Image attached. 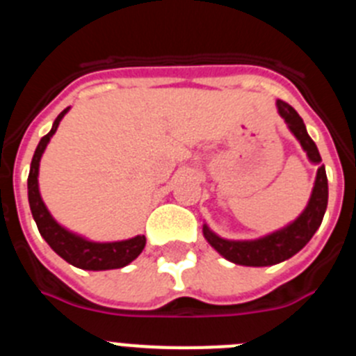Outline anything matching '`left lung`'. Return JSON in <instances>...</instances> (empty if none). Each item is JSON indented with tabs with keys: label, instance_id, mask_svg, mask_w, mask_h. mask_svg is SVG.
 Returning <instances> with one entry per match:
<instances>
[{
	"label": "left lung",
	"instance_id": "obj_1",
	"mask_svg": "<svg viewBox=\"0 0 356 356\" xmlns=\"http://www.w3.org/2000/svg\"><path fill=\"white\" fill-rule=\"evenodd\" d=\"M276 106H278L280 115L289 124V130L294 134L296 139L300 140L301 147L307 151L308 159L314 163H319V151H317L316 143L307 134V128H305V122L300 118V114L282 99L276 102ZM326 205H328V178H326L325 165L319 163L316 184H314L312 196H310L307 209L289 226L271 235L257 238V241H226V238H221L219 235L210 232L207 225L203 226V235H205L210 246L229 262L251 267L275 266V264L294 257L298 251L307 246V242L314 237V234L323 222Z\"/></svg>",
	"mask_w": 356,
	"mask_h": 356
}]
</instances>
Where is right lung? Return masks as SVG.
<instances>
[{
	"mask_svg": "<svg viewBox=\"0 0 356 356\" xmlns=\"http://www.w3.org/2000/svg\"><path fill=\"white\" fill-rule=\"evenodd\" d=\"M67 110L69 106L58 114L49 134L44 135L42 139H40L39 146H37L35 153H33V159H31L30 175H28V201H30L31 216L35 219L37 228H39L44 241L48 242L51 250L56 254H60L62 259L71 264V266L87 269V271L119 269V267L128 266L131 260H135L143 253L144 246H146V237L144 235H137L134 238L119 242H90L87 238L80 237V235L71 234L64 226L58 225L51 217V213L48 212L42 197H40L39 180H37L40 156H42L49 139L56 131L58 124H60L62 118L67 114Z\"/></svg>",
	"mask_w": 356,
	"mask_h": 356,
	"instance_id": "right-lung-1",
	"label": "right lung"
}]
</instances>
